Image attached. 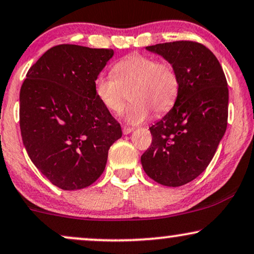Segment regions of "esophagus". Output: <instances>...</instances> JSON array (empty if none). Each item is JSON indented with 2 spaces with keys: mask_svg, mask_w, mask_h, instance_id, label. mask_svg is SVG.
I'll return each mask as SVG.
<instances>
[{
  "mask_svg": "<svg viewBox=\"0 0 254 254\" xmlns=\"http://www.w3.org/2000/svg\"><path fill=\"white\" fill-rule=\"evenodd\" d=\"M133 131L132 127H123V133L124 135H129V133H131Z\"/></svg>",
  "mask_w": 254,
  "mask_h": 254,
  "instance_id": "obj_1",
  "label": "esophagus"
}]
</instances>
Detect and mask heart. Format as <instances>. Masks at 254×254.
Instances as JSON below:
<instances>
[{"label": "heart", "instance_id": "1", "mask_svg": "<svg viewBox=\"0 0 254 254\" xmlns=\"http://www.w3.org/2000/svg\"><path fill=\"white\" fill-rule=\"evenodd\" d=\"M93 85L100 104L115 115L123 111L131 92L133 104L124 118L127 124L137 125L150 117L151 110L164 114L172 109L180 91V78L170 64L131 54L112 67V75H98Z\"/></svg>", "mask_w": 254, "mask_h": 254}]
</instances>
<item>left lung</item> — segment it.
Wrapping results in <instances>:
<instances>
[{"instance_id":"8db88e82","label":"left lung","mask_w":254,"mask_h":254,"mask_svg":"<svg viewBox=\"0 0 254 254\" xmlns=\"http://www.w3.org/2000/svg\"><path fill=\"white\" fill-rule=\"evenodd\" d=\"M145 50L176 69L180 91L172 110L149 127L152 142L140 162L154 181L180 187L204 172L225 135L227 81L216 57L197 42H166Z\"/></svg>"}]
</instances>
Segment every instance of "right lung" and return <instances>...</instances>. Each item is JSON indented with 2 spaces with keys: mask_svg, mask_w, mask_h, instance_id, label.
Masks as SVG:
<instances>
[{
  "mask_svg": "<svg viewBox=\"0 0 254 254\" xmlns=\"http://www.w3.org/2000/svg\"><path fill=\"white\" fill-rule=\"evenodd\" d=\"M114 50L59 45L29 68L20 91V129L30 161L54 186L77 190L96 182L121 125L94 93Z\"/></svg>",
  "mask_w": 254,
  "mask_h": 254,
  "instance_id": "right-lung-1",
  "label": "right lung"
}]
</instances>
